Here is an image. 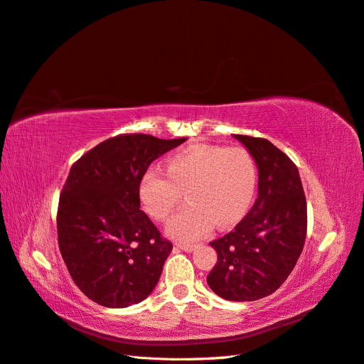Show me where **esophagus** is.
<instances>
[{
    "instance_id": "obj_1",
    "label": "esophagus",
    "mask_w": 364,
    "mask_h": 364,
    "mask_svg": "<svg viewBox=\"0 0 364 364\" xmlns=\"http://www.w3.org/2000/svg\"><path fill=\"white\" fill-rule=\"evenodd\" d=\"M176 247L181 248V250H184V252L195 250V244H188V242H178V244H176Z\"/></svg>"
}]
</instances>
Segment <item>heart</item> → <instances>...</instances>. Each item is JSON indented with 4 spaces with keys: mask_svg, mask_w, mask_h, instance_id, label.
Returning <instances> with one entry per match:
<instances>
[{
    "mask_svg": "<svg viewBox=\"0 0 364 364\" xmlns=\"http://www.w3.org/2000/svg\"><path fill=\"white\" fill-rule=\"evenodd\" d=\"M166 174L151 169L140 181V201L146 213L164 221L183 200L189 204L168 223L176 240H200L213 224L227 227L247 210L256 186L253 159L242 148L200 144L175 154L166 163Z\"/></svg>",
    "mask_w": 364,
    "mask_h": 364,
    "instance_id": "heart-1",
    "label": "heart"
}]
</instances>
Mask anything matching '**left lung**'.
<instances>
[{"label": "left lung", "instance_id": "1", "mask_svg": "<svg viewBox=\"0 0 364 364\" xmlns=\"http://www.w3.org/2000/svg\"><path fill=\"white\" fill-rule=\"evenodd\" d=\"M233 137L257 164L259 195L230 233L210 242L218 262L207 284L225 300L252 302L274 293L293 272L306 237V198L287 154L265 139Z\"/></svg>", "mask_w": 364, "mask_h": 364}]
</instances>
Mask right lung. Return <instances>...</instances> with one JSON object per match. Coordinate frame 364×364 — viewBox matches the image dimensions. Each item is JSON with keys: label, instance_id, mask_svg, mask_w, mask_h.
<instances>
[{"label": "right lung", "instance_id": "right-lung-1", "mask_svg": "<svg viewBox=\"0 0 364 364\" xmlns=\"http://www.w3.org/2000/svg\"><path fill=\"white\" fill-rule=\"evenodd\" d=\"M186 139L120 134L71 166L58 205V242L73 282L92 302L127 308L157 285L172 244L140 210L149 164Z\"/></svg>", "mask_w": 364, "mask_h": 364}]
</instances>
